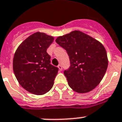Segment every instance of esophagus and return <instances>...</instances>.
Instances as JSON below:
<instances>
[{
  "label": "esophagus",
  "mask_w": 122,
  "mask_h": 122,
  "mask_svg": "<svg viewBox=\"0 0 122 122\" xmlns=\"http://www.w3.org/2000/svg\"><path fill=\"white\" fill-rule=\"evenodd\" d=\"M58 68H59V70H60V71L62 70V66H61V64H59V65H58Z\"/></svg>",
  "instance_id": "1"
}]
</instances>
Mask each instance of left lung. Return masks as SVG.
<instances>
[{"instance_id": "8db88e82", "label": "left lung", "mask_w": 122, "mask_h": 122, "mask_svg": "<svg viewBox=\"0 0 122 122\" xmlns=\"http://www.w3.org/2000/svg\"><path fill=\"white\" fill-rule=\"evenodd\" d=\"M56 42L66 50L70 58L71 65L64 74L70 88L79 93L95 88L103 78L108 64L103 45L80 30L59 36Z\"/></svg>"}]
</instances>
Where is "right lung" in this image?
I'll use <instances>...</instances> for the list:
<instances>
[{
	"label": "right lung",
	"instance_id": "1",
	"mask_svg": "<svg viewBox=\"0 0 122 122\" xmlns=\"http://www.w3.org/2000/svg\"><path fill=\"white\" fill-rule=\"evenodd\" d=\"M54 37L37 32L19 46L13 59V71L19 83L29 93L37 95L52 88L58 68L50 64L46 51Z\"/></svg>",
	"mask_w": 122,
	"mask_h": 122
}]
</instances>
